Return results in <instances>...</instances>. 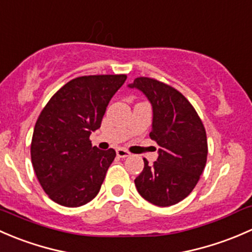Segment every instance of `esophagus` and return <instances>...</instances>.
Segmentation results:
<instances>
[{"label":"esophagus","mask_w":252,"mask_h":252,"mask_svg":"<svg viewBox=\"0 0 252 252\" xmlns=\"http://www.w3.org/2000/svg\"><path fill=\"white\" fill-rule=\"evenodd\" d=\"M116 154H118L119 158L129 157V152H127L126 149H123V148H119V149H116Z\"/></svg>","instance_id":"obj_1"}]
</instances>
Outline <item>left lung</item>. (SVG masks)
I'll list each match as a JSON object with an SVG mask.
<instances>
[{
  "label": "left lung",
  "mask_w": 252,
  "mask_h": 252,
  "mask_svg": "<svg viewBox=\"0 0 252 252\" xmlns=\"http://www.w3.org/2000/svg\"><path fill=\"white\" fill-rule=\"evenodd\" d=\"M129 88L144 93L153 107L150 138L160 147L153 165L134 184L138 193L157 206H171L191 193L207 159L206 131L198 113L176 88L150 77H137Z\"/></svg>",
  "instance_id": "left-lung-1"
}]
</instances>
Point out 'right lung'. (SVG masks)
Returning a JSON list of instances; mask_svg holds the SVG:
<instances>
[{"label":"right lung","instance_id":"right-lung-1","mask_svg":"<svg viewBox=\"0 0 252 252\" xmlns=\"http://www.w3.org/2000/svg\"><path fill=\"white\" fill-rule=\"evenodd\" d=\"M126 75H90L71 80L42 109L31 141V162L38 182L54 203L79 207L98 194L114 149L92 147L90 134L126 81Z\"/></svg>","mask_w":252,"mask_h":252}]
</instances>
